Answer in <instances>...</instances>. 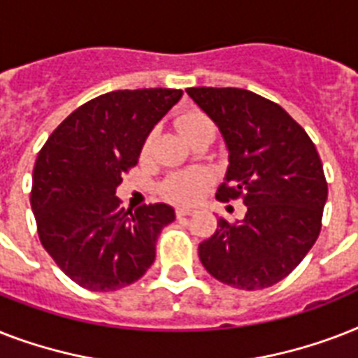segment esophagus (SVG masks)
Here are the masks:
<instances>
[{
  "label": "esophagus",
  "instance_id": "esophagus-1",
  "mask_svg": "<svg viewBox=\"0 0 358 358\" xmlns=\"http://www.w3.org/2000/svg\"><path fill=\"white\" fill-rule=\"evenodd\" d=\"M191 213H193V210H191V208H185V206L176 208V217H178V219L187 217V215H191Z\"/></svg>",
  "mask_w": 358,
  "mask_h": 358
}]
</instances>
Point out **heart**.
Instances as JSON below:
<instances>
[{"label": "heart", "mask_w": 358, "mask_h": 358, "mask_svg": "<svg viewBox=\"0 0 358 358\" xmlns=\"http://www.w3.org/2000/svg\"><path fill=\"white\" fill-rule=\"evenodd\" d=\"M176 126H178L180 131H182L189 141L195 139L202 129H215L212 119H210L208 115L202 113V111H196V109H191V111H185V113L178 115ZM152 141H154V134H150L145 139V143H143V152H146L150 148ZM210 182H212L210 173L202 171V169L180 171V173L169 174L167 178L163 180L162 193L165 199H169V201L182 202V204H184V202L195 201L196 196L201 195L202 191L210 185Z\"/></svg>", "instance_id": "heart-1"}]
</instances>
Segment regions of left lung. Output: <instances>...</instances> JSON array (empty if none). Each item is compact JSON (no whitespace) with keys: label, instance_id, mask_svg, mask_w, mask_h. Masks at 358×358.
<instances>
[{"label":"left lung","instance_id":"obj_1","mask_svg":"<svg viewBox=\"0 0 358 358\" xmlns=\"http://www.w3.org/2000/svg\"><path fill=\"white\" fill-rule=\"evenodd\" d=\"M196 106L229 146V171L215 199H241L243 221L219 219L199 258L219 282L269 288L288 277L322 230L327 180L316 146L278 103L234 87H191Z\"/></svg>","mask_w":358,"mask_h":358}]
</instances>
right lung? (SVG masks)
<instances>
[{"instance_id": "add662e5", "label": "right lung", "mask_w": 358, "mask_h": 358, "mask_svg": "<svg viewBox=\"0 0 358 358\" xmlns=\"http://www.w3.org/2000/svg\"><path fill=\"white\" fill-rule=\"evenodd\" d=\"M180 89L113 91L92 98L53 129L33 169L31 208L42 247L61 271L91 292L139 280L156 258L167 204L120 208L115 191L137 165L154 124Z\"/></svg>"}]
</instances>
